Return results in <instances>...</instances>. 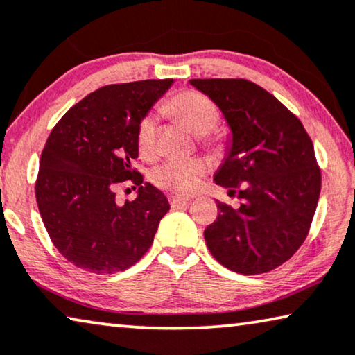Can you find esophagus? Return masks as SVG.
Wrapping results in <instances>:
<instances>
[{"label":"esophagus","mask_w":355,"mask_h":355,"mask_svg":"<svg viewBox=\"0 0 355 355\" xmlns=\"http://www.w3.org/2000/svg\"><path fill=\"white\" fill-rule=\"evenodd\" d=\"M168 200H169V205H171L173 208H181V207H186V205H189V200L181 198V197H174V195H169Z\"/></svg>","instance_id":"34e87169"}]
</instances>
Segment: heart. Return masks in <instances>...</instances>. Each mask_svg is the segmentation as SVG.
<instances>
[{
    "mask_svg": "<svg viewBox=\"0 0 355 355\" xmlns=\"http://www.w3.org/2000/svg\"><path fill=\"white\" fill-rule=\"evenodd\" d=\"M166 110L176 120L187 126L195 135L202 136L205 142H213L208 132L218 123V109L208 97L197 91L186 89L178 92L166 104ZM137 152L144 158H153L157 153V118L144 115L136 128ZM207 174V163L200 158L190 160H166L152 169L150 181L166 192L174 195H190L197 190Z\"/></svg>",
    "mask_w": 355,
    "mask_h": 355,
    "instance_id": "b5f03b06",
    "label": "heart"
}]
</instances>
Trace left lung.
I'll return each mask as SVG.
<instances>
[{"mask_svg": "<svg viewBox=\"0 0 355 355\" xmlns=\"http://www.w3.org/2000/svg\"><path fill=\"white\" fill-rule=\"evenodd\" d=\"M227 121L232 141L214 174L240 207L218 202L205 229L208 250L243 275L264 274L288 261L306 240L320 195V168L302 123L256 83L241 78L190 80Z\"/></svg>", "mask_w": 355, "mask_h": 355, "instance_id": "8db88e82", "label": "left lung"}]
</instances>
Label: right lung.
Wrapping results in <instances>:
<instances>
[{"instance_id": "right-lung-1", "label": "right lung", "mask_w": 355, "mask_h": 355, "mask_svg": "<svg viewBox=\"0 0 355 355\" xmlns=\"http://www.w3.org/2000/svg\"><path fill=\"white\" fill-rule=\"evenodd\" d=\"M173 80L109 85L75 104L53 128L35 184L38 209L59 253L92 274L136 264L153 243L169 203L142 174L136 128ZM139 185L132 202L118 205L114 189Z\"/></svg>"}]
</instances>
